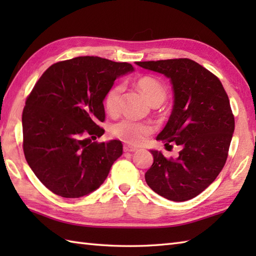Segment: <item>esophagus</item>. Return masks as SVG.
Returning a JSON list of instances; mask_svg holds the SVG:
<instances>
[{
	"label": "esophagus",
	"instance_id": "1",
	"mask_svg": "<svg viewBox=\"0 0 256 256\" xmlns=\"http://www.w3.org/2000/svg\"><path fill=\"white\" fill-rule=\"evenodd\" d=\"M123 150L125 152V153H134V152L138 150V148H133V146H130V145H124Z\"/></svg>",
	"mask_w": 256,
	"mask_h": 256
}]
</instances>
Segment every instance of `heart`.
Segmentation results:
<instances>
[{
	"instance_id": "heart-1",
	"label": "heart",
	"mask_w": 256,
	"mask_h": 256,
	"mask_svg": "<svg viewBox=\"0 0 256 256\" xmlns=\"http://www.w3.org/2000/svg\"><path fill=\"white\" fill-rule=\"evenodd\" d=\"M138 86L152 104H155V103L162 104L167 96L165 86L158 80L152 77H143L138 79ZM122 91V86L116 84L108 89L106 94L104 106L108 113L113 114L118 110ZM110 132L113 136L123 140L125 143L138 145L143 143L144 140L153 132V126L148 122L125 118L114 123L110 128Z\"/></svg>"
}]
</instances>
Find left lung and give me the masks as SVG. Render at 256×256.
I'll use <instances>...</instances> for the list:
<instances>
[{
    "mask_svg": "<svg viewBox=\"0 0 256 256\" xmlns=\"http://www.w3.org/2000/svg\"><path fill=\"white\" fill-rule=\"evenodd\" d=\"M138 66L170 79L172 111L156 140L180 146L167 160L150 150L153 165L145 174L150 188L168 200L187 201L214 182L224 168L234 132L230 101L220 80L187 58L138 62ZM172 146V145H170Z\"/></svg>",
    "mask_w": 256,
    "mask_h": 256,
    "instance_id": "1",
    "label": "left lung"
}]
</instances>
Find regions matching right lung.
I'll use <instances>...</instances> for the list:
<instances>
[{
	"label": "right lung",
	"instance_id": "right-lung-1",
	"mask_svg": "<svg viewBox=\"0 0 256 256\" xmlns=\"http://www.w3.org/2000/svg\"><path fill=\"white\" fill-rule=\"evenodd\" d=\"M131 64L94 56L54 64L27 98L22 116L24 155L40 182L64 198L89 194L104 182L123 153L121 140L96 143L104 133L103 101Z\"/></svg>",
	"mask_w": 256,
	"mask_h": 256
}]
</instances>
